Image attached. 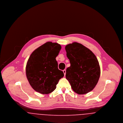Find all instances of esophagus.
Here are the masks:
<instances>
[{
  "instance_id": "obj_1",
  "label": "esophagus",
  "mask_w": 123,
  "mask_h": 123,
  "mask_svg": "<svg viewBox=\"0 0 123 123\" xmlns=\"http://www.w3.org/2000/svg\"><path fill=\"white\" fill-rule=\"evenodd\" d=\"M63 72H64V76H65V74H66V70H63Z\"/></svg>"
}]
</instances>
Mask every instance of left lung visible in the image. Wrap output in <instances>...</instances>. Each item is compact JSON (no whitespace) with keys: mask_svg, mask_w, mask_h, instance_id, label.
<instances>
[{"mask_svg":"<svg viewBox=\"0 0 123 123\" xmlns=\"http://www.w3.org/2000/svg\"><path fill=\"white\" fill-rule=\"evenodd\" d=\"M70 66L66 71V78L73 90L79 94L92 91L99 81L100 69L95 55L80 43L73 42L65 47Z\"/></svg>","mask_w":123,"mask_h":123,"instance_id":"8db88e82","label":"left lung"}]
</instances>
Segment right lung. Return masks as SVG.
<instances>
[{
    "instance_id": "obj_1",
    "label": "right lung",
    "mask_w": 123,
    "mask_h": 123,
    "mask_svg": "<svg viewBox=\"0 0 123 123\" xmlns=\"http://www.w3.org/2000/svg\"><path fill=\"white\" fill-rule=\"evenodd\" d=\"M61 49L57 43L47 42L31 53L27 63L26 74L32 88L42 94H48L56 88L64 76L56 60Z\"/></svg>"
}]
</instances>
